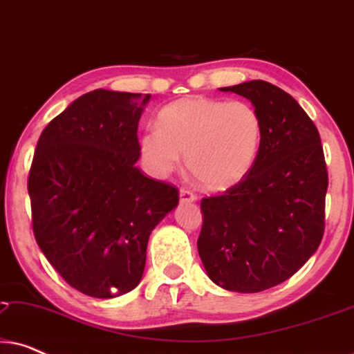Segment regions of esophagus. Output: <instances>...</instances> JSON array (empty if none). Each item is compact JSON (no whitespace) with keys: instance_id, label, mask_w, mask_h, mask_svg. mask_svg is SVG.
<instances>
[{"instance_id":"34e87169","label":"esophagus","mask_w":354,"mask_h":354,"mask_svg":"<svg viewBox=\"0 0 354 354\" xmlns=\"http://www.w3.org/2000/svg\"><path fill=\"white\" fill-rule=\"evenodd\" d=\"M180 201L182 203H190V201H195L196 200V195L195 193H193L192 190H188V188H185V187H182L180 188Z\"/></svg>"}]
</instances>
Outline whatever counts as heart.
Wrapping results in <instances>:
<instances>
[{
	"mask_svg": "<svg viewBox=\"0 0 354 354\" xmlns=\"http://www.w3.org/2000/svg\"><path fill=\"white\" fill-rule=\"evenodd\" d=\"M158 129L143 133L140 151L156 176L180 166L207 190L234 187L254 166L263 143V120L245 101L187 98L164 108Z\"/></svg>",
	"mask_w": 354,
	"mask_h": 354,
	"instance_id": "heart-1",
	"label": "heart"
}]
</instances>
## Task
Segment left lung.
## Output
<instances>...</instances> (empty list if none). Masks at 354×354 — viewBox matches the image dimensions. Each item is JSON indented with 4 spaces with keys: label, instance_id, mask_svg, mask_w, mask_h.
I'll use <instances>...</instances> for the list:
<instances>
[{
    "label": "left lung",
    "instance_id": "obj_1",
    "mask_svg": "<svg viewBox=\"0 0 354 354\" xmlns=\"http://www.w3.org/2000/svg\"><path fill=\"white\" fill-rule=\"evenodd\" d=\"M221 90L253 103L263 143L245 178L201 200L198 253L216 285L256 293L292 277L321 245L326 158L317 127L287 91L264 80Z\"/></svg>",
    "mask_w": 354,
    "mask_h": 354
}]
</instances>
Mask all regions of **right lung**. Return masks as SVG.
Returning <instances> with one entry per match:
<instances>
[{
  "label": "right lung",
  "mask_w": 354,
  "mask_h": 354,
  "mask_svg": "<svg viewBox=\"0 0 354 354\" xmlns=\"http://www.w3.org/2000/svg\"><path fill=\"white\" fill-rule=\"evenodd\" d=\"M149 98L103 88L82 95L46 125L33 153V235L57 274L88 297L137 287L149 234L178 205L176 187L135 166Z\"/></svg>",
  "instance_id": "obj_1"
}]
</instances>
